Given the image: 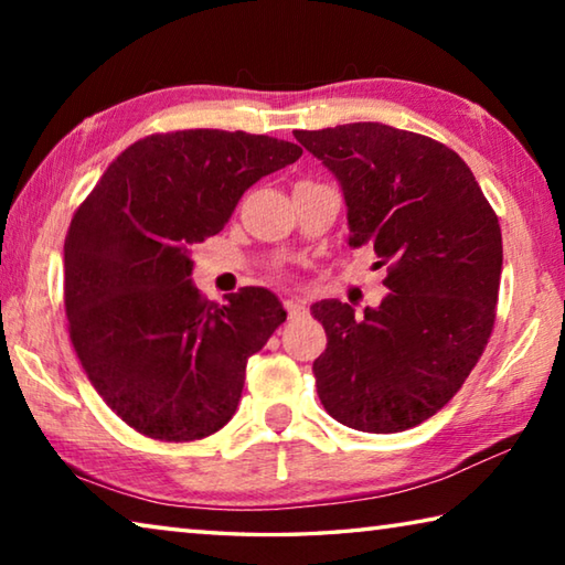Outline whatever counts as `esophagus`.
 Masks as SVG:
<instances>
[{"instance_id":"34e87169","label":"esophagus","mask_w":565,"mask_h":565,"mask_svg":"<svg viewBox=\"0 0 565 565\" xmlns=\"http://www.w3.org/2000/svg\"><path fill=\"white\" fill-rule=\"evenodd\" d=\"M284 309H286V313H289L291 319H296V317H301V313H306V306H303V301H299V299H286V301H284Z\"/></svg>"}]
</instances>
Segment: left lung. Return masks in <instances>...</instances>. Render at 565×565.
Segmentation results:
<instances>
[{
  "mask_svg": "<svg viewBox=\"0 0 565 565\" xmlns=\"http://www.w3.org/2000/svg\"><path fill=\"white\" fill-rule=\"evenodd\" d=\"M343 189L349 244L369 246L391 291L353 317L311 306L327 331L313 361L323 408L366 434H396L441 411L489 343L499 301V216L454 149L379 121L294 131Z\"/></svg>",
  "mask_w": 565,
  "mask_h": 565,
  "instance_id": "obj_1",
  "label": "left lung"
}]
</instances>
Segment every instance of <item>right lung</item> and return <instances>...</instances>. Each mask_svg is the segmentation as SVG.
Masks as SVG:
<instances>
[{"instance_id": "1", "label": "right lung", "mask_w": 565, "mask_h": 565, "mask_svg": "<svg viewBox=\"0 0 565 565\" xmlns=\"http://www.w3.org/2000/svg\"><path fill=\"white\" fill-rule=\"evenodd\" d=\"M301 147L264 134L184 129L134 141L74 212L64 309L107 406L157 441H199L232 420L246 361L286 321L269 289L226 303L191 284V246L218 234L244 191Z\"/></svg>"}]
</instances>
